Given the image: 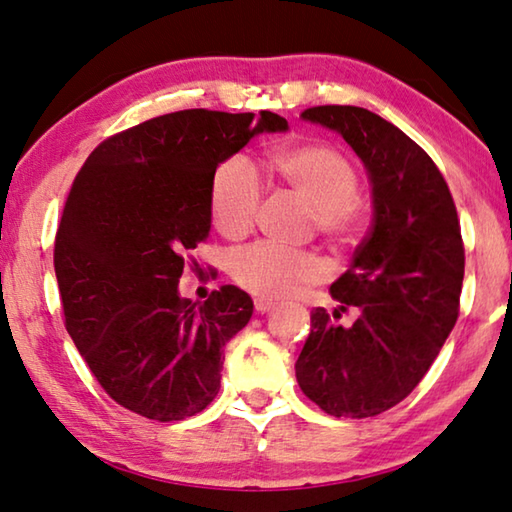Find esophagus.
Returning a JSON list of instances; mask_svg holds the SVG:
<instances>
[{"instance_id": "obj_1", "label": "esophagus", "mask_w": 512, "mask_h": 512, "mask_svg": "<svg viewBox=\"0 0 512 512\" xmlns=\"http://www.w3.org/2000/svg\"><path fill=\"white\" fill-rule=\"evenodd\" d=\"M255 310L259 314H266V312L275 310V303H273V300H269V298H255Z\"/></svg>"}]
</instances>
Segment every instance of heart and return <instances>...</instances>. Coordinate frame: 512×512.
<instances>
[{"label": "heart", "instance_id": "heart-1", "mask_svg": "<svg viewBox=\"0 0 512 512\" xmlns=\"http://www.w3.org/2000/svg\"><path fill=\"white\" fill-rule=\"evenodd\" d=\"M282 180L312 207L314 227L328 241L348 246L362 230L360 177L342 152L328 145H296L275 157ZM264 184L253 161L243 154L225 159L209 186V209L216 230L239 239L253 230ZM230 275L250 294L280 298L298 287L314 285L328 275V266L310 250H289L269 241L237 250L230 259Z\"/></svg>", "mask_w": 512, "mask_h": 512}]
</instances>
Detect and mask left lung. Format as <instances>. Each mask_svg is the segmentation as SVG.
Wrapping results in <instances>:
<instances>
[{
    "label": "left lung",
    "mask_w": 512,
    "mask_h": 512,
    "mask_svg": "<svg viewBox=\"0 0 512 512\" xmlns=\"http://www.w3.org/2000/svg\"><path fill=\"white\" fill-rule=\"evenodd\" d=\"M303 118L335 129L362 159L373 223L351 269L332 282L337 310H312L296 380L328 415L376 417L419 385L456 326L465 275L458 212L435 161L385 118L339 104ZM346 311L353 324L338 321Z\"/></svg>",
    "instance_id": "obj_1"
}]
</instances>
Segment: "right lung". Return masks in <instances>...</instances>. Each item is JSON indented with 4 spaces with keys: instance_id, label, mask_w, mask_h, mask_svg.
Returning a JSON list of instances; mask_svg holds the SVG:
<instances>
[{
    "instance_id": "right-lung-1",
    "label": "right lung",
    "mask_w": 512,
    "mask_h": 512,
    "mask_svg": "<svg viewBox=\"0 0 512 512\" xmlns=\"http://www.w3.org/2000/svg\"><path fill=\"white\" fill-rule=\"evenodd\" d=\"M285 129L271 111L186 109L109 136L81 166L54 271L72 342L123 408L180 421L216 399L223 346L250 321L253 300L223 285L198 305L177 285L209 237L218 164L253 136Z\"/></svg>"
}]
</instances>
